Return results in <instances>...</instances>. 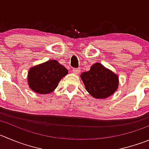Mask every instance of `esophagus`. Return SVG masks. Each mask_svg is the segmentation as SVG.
Instances as JSON below:
<instances>
[{"label": "esophagus", "instance_id": "esophagus-1", "mask_svg": "<svg viewBox=\"0 0 149 149\" xmlns=\"http://www.w3.org/2000/svg\"><path fill=\"white\" fill-rule=\"evenodd\" d=\"M80 71H81L80 68H73V73H74L75 74H79Z\"/></svg>", "mask_w": 149, "mask_h": 149}]
</instances>
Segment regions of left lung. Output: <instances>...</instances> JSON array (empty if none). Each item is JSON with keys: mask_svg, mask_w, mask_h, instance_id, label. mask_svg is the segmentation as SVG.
I'll use <instances>...</instances> for the list:
<instances>
[{"mask_svg": "<svg viewBox=\"0 0 149 149\" xmlns=\"http://www.w3.org/2000/svg\"><path fill=\"white\" fill-rule=\"evenodd\" d=\"M89 93L95 98H107L118 87V76L99 62L93 65L89 71L81 74Z\"/></svg>", "mask_w": 149, "mask_h": 149, "instance_id": "obj_1", "label": "left lung"}]
</instances>
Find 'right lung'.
Wrapping results in <instances>:
<instances>
[{"label":"right lung","mask_w":149,"mask_h":149,"mask_svg":"<svg viewBox=\"0 0 149 149\" xmlns=\"http://www.w3.org/2000/svg\"><path fill=\"white\" fill-rule=\"evenodd\" d=\"M68 73L63 65L51 59L31 68L28 73V83L35 93L48 94L56 88L59 81Z\"/></svg>","instance_id":"right-lung-1"}]
</instances>
